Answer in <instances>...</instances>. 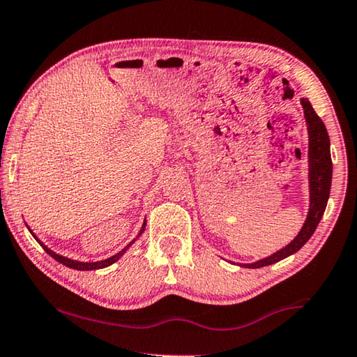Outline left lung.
<instances>
[{
  "label": "left lung",
  "mask_w": 357,
  "mask_h": 357,
  "mask_svg": "<svg viewBox=\"0 0 357 357\" xmlns=\"http://www.w3.org/2000/svg\"><path fill=\"white\" fill-rule=\"evenodd\" d=\"M303 107L305 122L308 130V190H310V206L307 219L302 225L296 238L282 250L276 251L268 257L256 260L252 264H238L240 267L260 268L267 265L276 264L296 254L307 243L311 235L318 227L322 214L326 211L327 200L331 194L332 184V158H331V139L321 117L316 114L308 98L301 100Z\"/></svg>",
  "instance_id": "1"
}]
</instances>
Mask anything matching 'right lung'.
Masks as SVG:
<instances>
[{"mask_svg": "<svg viewBox=\"0 0 357 357\" xmlns=\"http://www.w3.org/2000/svg\"><path fill=\"white\" fill-rule=\"evenodd\" d=\"M26 227H28V225H26ZM144 229H146V219H144V222H143V225H141V229H139V234H138V236H139L141 234H143V231H144ZM28 230H30V234H31L33 236H35V240H36V241L39 243V245H41V246H43V250H44V251H46V252L49 254V256H50V257H54V259L56 260V262L63 264V265H66V267H70V268H75V270H82V271H86V270H98V268H105V267H109V265H112V264H114V262H117V260H119V259H121V257L123 256V254H126V252H127V250H128V248L133 245V243H135V240H137V238H138V236H137V238H135L133 241H130V243H128V245H127L126 248H123V250H122V251H119L117 254H114V256H112V257H109V259H105V260H98V262H79V260H73V259H68V257H65V256H60V254H56V252H54L52 250H49V248H47L46 245H44V243H43L41 240H39V238H38V236H36L35 234H33V230H31L30 227H28Z\"/></svg>", "mask_w": 357, "mask_h": 357, "instance_id": "add662e5", "label": "right lung"}]
</instances>
